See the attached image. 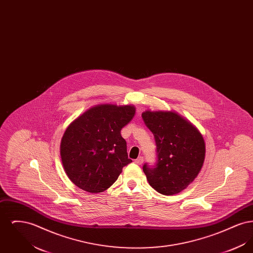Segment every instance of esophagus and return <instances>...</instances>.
<instances>
[{"instance_id": "1", "label": "esophagus", "mask_w": 253, "mask_h": 253, "mask_svg": "<svg viewBox=\"0 0 253 253\" xmlns=\"http://www.w3.org/2000/svg\"><path fill=\"white\" fill-rule=\"evenodd\" d=\"M143 157H139L138 158H136L135 160H134V162L137 164V165H140V164H142L143 163Z\"/></svg>"}]
</instances>
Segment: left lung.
Returning <instances> with one entry per match:
<instances>
[{
  "mask_svg": "<svg viewBox=\"0 0 253 253\" xmlns=\"http://www.w3.org/2000/svg\"><path fill=\"white\" fill-rule=\"evenodd\" d=\"M142 119L157 145L156 165H143L147 180L161 194L180 193L203 166L206 148L202 134L174 112L145 111Z\"/></svg>",
  "mask_w": 253,
  "mask_h": 253,
  "instance_id": "obj_1",
  "label": "left lung"
}]
</instances>
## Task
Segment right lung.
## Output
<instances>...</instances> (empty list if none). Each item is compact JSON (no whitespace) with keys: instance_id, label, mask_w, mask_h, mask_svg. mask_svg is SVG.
<instances>
[{"instance_id":"right-lung-1","label":"right lung","mask_w":253,"mask_h":253,"mask_svg":"<svg viewBox=\"0 0 253 253\" xmlns=\"http://www.w3.org/2000/svg\"><path fill=\"white\" fill-rule=\"evenodd\" d=\"M134 113L132 105L99 104L67 127L60 142V157L77 187L88 193L104 192L132 162L121 131Z\"/></svg>"}]
</instances>
